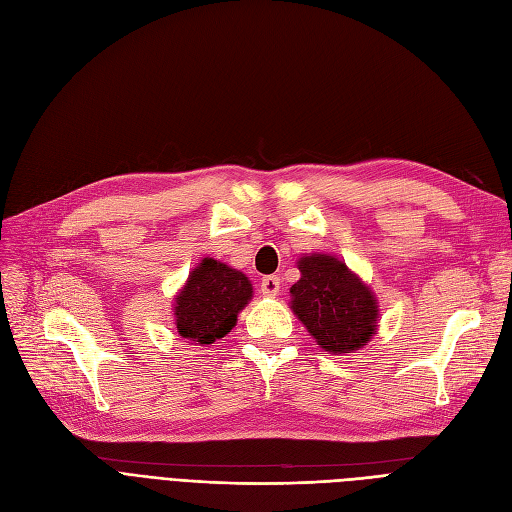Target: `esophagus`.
I'll return each mask as SVG.
<instances>
[{
  "label": "esophagus",
  "instance_id": "1",
  "mask_svg": "<svg viewBox=\"0 0 512 512\" xmlns=\"http://www.w3.org/2000/svg\"><path fill=\"white\" fill-rule=\"evenodd\" d=\"M279 288H281V284H279V277H277V275L262 277V281H260V292H262L264 296H275V294L279 292Z\"/></svg>",
  "mask_w": 512,
  "mask_h": 512
}]
</instances>
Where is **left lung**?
I'll return each mask as SVG.
<instances>
[{
    "mask_svg": "<svg viewBox=\"0 0 512 512\" xmlns=\"http://www.w3.org/2000/svg\"><path fill=\"white\" fill-rule=\"evenodd\" d=\"M301 279L290 288L292 311L311 337L332 354L360 349L377 332L375 296L347 264L313 254L298 260Z\"/></svg>",
    "mask_w": 512,
    "mask_h": 512,
    "instance_id": "left-lung-1",
    "label": "left lung"
}]
</instances>
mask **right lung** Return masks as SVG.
I'll return each instance as SVG.
<instances>
[{
    "mask_svg": "<svg viewBox=\"0 0 512 512\" xmlns=\"http://www.w3.org/2000/svg\"><path fill=\"white\" fill-rule=\"evenodd\" d=\"M252 298L243 273L214 258H203L175 301V326L182 339L209 345L231 332L239 311Z\"/></svg>",
    "mask_w": 512,
    "mask_h": 512,
    "instance_id": "1",
    "label": "right lung"
}]
</instances>
